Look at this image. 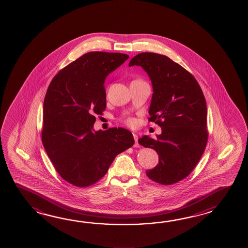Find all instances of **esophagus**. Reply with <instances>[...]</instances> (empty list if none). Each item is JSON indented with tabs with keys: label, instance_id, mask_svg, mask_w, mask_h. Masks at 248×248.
I'll return each instance as SVG.
<instances>
[{
	"label": "esophagus",
	"instance_id": "34e87169",
	"mask_svg": "<svg viewBox=\"0 0 248 248\" xmlns=\"http://www.w3.org/2000/svg\"><path fill=\"white\" fill-rule=\"evenodd\" d=\"M133 137H134V139H135L134 146L135 147H140V144L138 143V136H137V134H133Z\"/></svg>",
	"mask_w": 248,
	"mask_h": 248
}]
</instances>
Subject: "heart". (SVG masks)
<instances>
[{"label":"heart","instance_id":"1","mask_svg":"<svg viewBox=\"0 0 248 248\" xmlns=\"http://www.w3.org/2000/svg\"><path fill=\"white\" fill-rule=\"evenodd\" d=\"M137 80H139V79H137ZM126 124H128V125H133L134 124V121L132 120V119H127L126 120Z\"/></svg>","mask_w":248,"mask_h":248}]
</instances>
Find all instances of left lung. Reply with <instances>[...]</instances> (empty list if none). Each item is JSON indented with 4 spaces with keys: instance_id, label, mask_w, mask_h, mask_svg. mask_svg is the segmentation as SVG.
I'll use <instances>...</instances> for the list:
<instances>
[{
    "instance_id": "1",
    "label": "left lung",
    "mask_w": 248,
    "mask_h": 248,
    "mask_svg": "<svg viewBox=\"0 0 248 248\" xmlns=\"http://www.w3.org/2000/svg\"><path fill=\"white\" fill-rule=\"evenodd\" d=\"M128 65L141 66L152 80L149 121L162 130L156 139L143 136L138 140L158 155V165L146 174L160 185H173L190 174L205 151L208 137L205 96L193 75L167 56L140 53Z\"/></svg>"
}]
</instances>
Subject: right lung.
Masks as SVG:
<instances>
[{
  "mask_svg": "<svg viewBox=\"0 0 248 248\" xmlns=\"http://www.w3.org/2000/svg\"><path fill=\"white\" fill-rule=\"evenodd\" d=\"M129 58L122 53H86L62 69L43 103V146L60 176L77 187L94 185L118 154L134 144L130 131H95V114L106 110L105 81Z\"/></svg>",
  "mask_w": 248,
  "mask_h": 248,
  "instance_id": "right-lung-1",
  "label": "right lung"
}]
</instances>
